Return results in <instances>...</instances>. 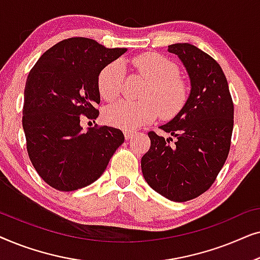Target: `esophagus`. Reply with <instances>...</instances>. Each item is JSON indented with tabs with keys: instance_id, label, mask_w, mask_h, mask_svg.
<instances>
[{
	"instance_id": "obj_1",
	"label": "esophagus",
	"mask_w": 260,
	"mask_h": 260,
	"mask_svg": "<svg viewBox=\"0 0 260 260\" xmlns=\"http://www.w3.org/2000/svg\"><path fill=\"white\" fill-rule=\"evenodd\" d=\"M134 133L133 131H125V133H124V137H125V140L126 141H129L130 138H133L134 137Z\"/></svg>"
}]
</instances>
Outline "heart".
<instances>
[{"instance_id": "obj_1", "label": "heart", "mask_w": 260, "mask_h": 260, "mask_svg": "<svg viewBox=\"0 0 260 260\" xmlns=\"http://www.w3.org/2000/svg\"><path fill=\"white\" fill-rule=\"evenodd\" d=\"M133 66L148 81L141 103L118 102L108 106L104 119L110 125L123 130H136L156 119L175 117L188 101V85L177 76L179 69L173 61L157 53H144L133 60ZM125 69L120 61H113L101 71L98 90L102 98L111 102L119 97Z\"/></svg>"}]
</instances>
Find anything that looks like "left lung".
Segmentation results:
<instances>
[{
	"mask_svg": "<svg viewBox=\"0 0 260 260\" xmlns=\"http://www.w3.org/2000/svg\"><path fill=\"white\" fill-rule=\"evenodd\" d=\"M168 52L186 67L190 93L183 109L159 126L172 137L148 133L151 144L141 167L152 189L172 201L184 202L205 193L225 165L234 106L225 74L211 55L190 44L170 45Z\"/></svg>",
	"mask_w": 260,
	"mask_h": 260,
	"instance_id": "left-lung-1",
	"label": "left lung"
}]
</instances>
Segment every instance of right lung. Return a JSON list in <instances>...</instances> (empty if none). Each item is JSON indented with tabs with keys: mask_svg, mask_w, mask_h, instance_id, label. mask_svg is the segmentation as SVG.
I'll return each mask as SVG.
<instances>
[{
	"mask_svg": "<svg viewBox=\"0 0 260 260\" xmlns=\"http://www.w3.org/2000/svg\"><path fill=\"white\" fill-rule=\"evenodd\" d=\"M125 52L92 39L70 38L46 51L28 74L22 111L28 156L55 189L72 191L93 183L123 144L119 129L83 131L80 119L99 116V73Z\"/></svg>",
	"mask_w": 260,
	"mask_h": 260,
	"instance_id": "right-lung-1",
	"label": "right lung"
}]
</instances>
